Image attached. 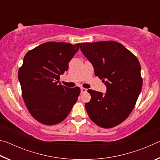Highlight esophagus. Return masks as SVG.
Listing matches in <instances>:
<instances>
[{"label": "esophagus", "instance_id": "1", "mask_svg": "<svg viewBox=\"0 0 160 160\" xmlns=\"http://www.w3.org/2000/svg\"><path fill=\"white\" fill-rule=\"evenodd\" d=\"M87 89H85V88H81V92L82 93H84V92H87Z\"/></svg>", "mask_w": 160, "mask_h": 160}]
</instances>
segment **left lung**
I'll return each instance as SVG.
<instances>
[{
	"label": "left lung",
	"instance_id": "left-lung-1",
	"mask_svg": "<svg viewBox=\"0 0 160 160\" xmlns=\"http://www.w3.org/2000/svg\"><path fill=\"white\" fill-rule=\"evenodd\" d=\"M80 49L93 65L94 73L107 86V93L88 90L85 103L89 117L97 126L110 128L128 117L142 86L140 65L133 53L117 42L81 43Z\"/></svg>",
	"mask_w": 160,
	"mask_h": 160
}]
</instances>
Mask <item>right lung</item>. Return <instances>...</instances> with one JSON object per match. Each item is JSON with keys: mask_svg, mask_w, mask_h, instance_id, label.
Returning a JSON list of instances; mask_svg holds the SVG:
<instances>
[{"mask_svg": "<svg viewBox=\"0 0 160 160\" xmlns=\"http://www.w3.org/2000/svg\"><path fill=\"white\" fill-rule=\"evenodd\" d=\"M80 44L46 42L29 50L18 70L22 95L30 114L44 125H55L66 118L77 102L79 87L68 88L59 83L60 75Z\"/></svg>", "mask_w": 160, "mask_h": 160, "instance_id": "1", "label": "right lung"}]
</instances>
